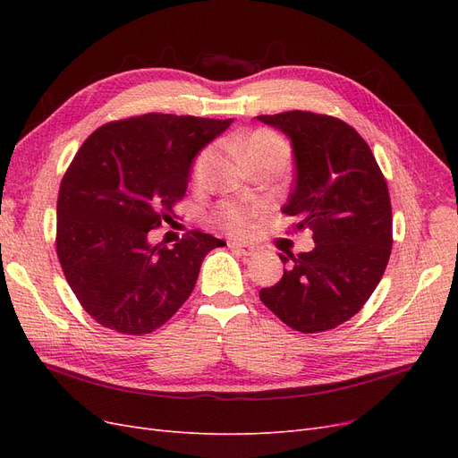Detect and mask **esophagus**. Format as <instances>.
<instances>
[{
  "mask_svg": "<svg viewBox=\"0 0 458 458\" xmlns=\"http://www.w3.org/2000/svg\"><path fill=\"white\" fill-rule=\"evenodd\" d=\"M229 248L234 252H239L241 256H252L254 254V246H248L242 242H229Z\"/></svg>",
  "mask_w": 458,
  "mask_h": 458,
  "instance_id": "obj_1",
  "label": "esophagus"
}]
</instances>
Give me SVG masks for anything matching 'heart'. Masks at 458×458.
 <instances>
[{
	"instance_id": "heart-1",
	"label": "heart",
	"mask_w": 458,
	"mask_h": 458,
	"mask_svg": "<svg viewBox=\"0 0 458 458\" xmlns=\"http://www.w3.org/2000/svg\"><path fill=\"white\" fill-rule=\"evenodd\" d=\"M237 148L254 170L266 164H279L284 168L290 157V148L284 143L283 137L276 135L271 130H254L248 135L241 137L237 141ZM216 160H217V150L214 147H206L199 152L195 162L191 165L192 187L200 189L208 183V179H210V174L216 165ZM254 216H256L254 208H246V206L231 204V202L221 204L216 210V219L219 221V225L225 227L231 233H239V234L250 231Z\"/></svg>"
}]
</instances>
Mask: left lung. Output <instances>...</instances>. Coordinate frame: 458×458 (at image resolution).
Returning a JSON list of instances; mask_svg holds the SVG:
<instances>
[{
	"instance_id": "8db88e82",
	"label": "left lung",
	"mask_w": 458,
	"mask_h": 458,
	"mask_svg": "<svg viewBox=\"0 0 458 458\" xmlns=\"http://www.w3.org/2000/svg\"><path fill=\"white\" fill-rule=\"evenodd\" d=\"M293 143L296 177L283 208L311 229V252L281 256L284 269L259 300L284 325L325 332L352 318L378 286L392 254V204L370 147L350 123L308 110L261 114Z\"/></svg>"
}]
</instances>
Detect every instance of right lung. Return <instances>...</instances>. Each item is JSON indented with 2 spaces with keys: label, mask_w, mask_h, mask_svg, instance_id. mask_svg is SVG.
Segmentation results:
<instances>
[{
  "label": "right lung",
  "mask_w": 458,
  "mask_h": 458,
  "mask_svg": "<svg viewBox=\"0 0 458 458\" xmlns=\"http://www.w3.org/2000/svg\"><path fill=\"white\" fill-rule=\"evenodd\" d=\"M231 118L150 113L108 122L76 152L57 200V256L66 283L97 323L141 336L183 306L206 254L225 246L191 231L174 246L150 233L185 197L192 158Z\"/></svg>",
  "instance_id": "add662e5"
}]
</instances>
